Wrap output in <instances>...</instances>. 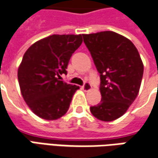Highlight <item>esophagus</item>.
Returning a JSON list of instances; mask_svg holds the SVG:
<instances>
[{
    "label": "esophagus",
    "instance_id": "obj_1",
    "mask_svg": "<svg viewBox=\"0 0 158 158\" xmlns=\"http://www.w3.org/2000/svg\"><path fill=\"white\" fill-rule=\"evenodd\" d=\"M91 89H92V86H91V85H90L88 82H86V83L84 84V86H82V90L85 91V92H88V91H90Z\"/></svg>",
    "mask_w": 158,
    "mask_h": 158
}]
</instances>
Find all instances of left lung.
Returning a JSON list of instances; mask_svg holds the SVG:
<instances>
[{
  "instance_id": "1",
  "label": "left lung",
  "mask_w": 158,
  "mask_h": 158,
  "mask_svg": "<svg viewBox=\"0 0 158 158\" xmlns=\"http://www.w3.org/2000/svg\"><path fill=\"white\" fill-rule=\"evenodd\" d=\"M100 73L101 102L90 107L94 117L113 121L127 112L140 90L143 64L134 43L111 31L83 34Z\"/></svg>"
}]
</instances>
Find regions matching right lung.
Instances as JSON below:
<instances>
[{
    "mask_svg": "<svg viewBox=\"0 0 158 158\" xmlns=\"http://www.w3.org/2000/svg\"><path fill=\"white\" fill-rule=\"evenodd\" d=\"M82 41L81 34H53L24 53L17 71L18 83L24 102L40 118L58 119L69 110L79 86L59 79L67 73L70 58Z\"/></svg>",
    "mask_w": 158,
    "mask_h": 158,
    "instance_id": "1",
    "label": "right lung"
}]
</instances>
